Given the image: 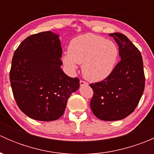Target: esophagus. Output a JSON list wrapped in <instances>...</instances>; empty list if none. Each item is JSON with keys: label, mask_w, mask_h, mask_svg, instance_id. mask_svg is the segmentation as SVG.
I'll return each instance as SVG.
<instances>
[{"label": "esophagus", "mask_w": 154, "mask_h": 154, "mask_svg": "<svg viewBox=\"0 0 154 154\" xmlns=\"http://www.w3.org/2000/svg\"><path fill=\"white\" fill-rule=\"evenodd\" d=\"M80 86H88V83H87L86 82L83 81V80H80Z\"/></svg>", "instance_id": "obj_1"}]
</instances>
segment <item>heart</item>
<instances>
[{"instance_id": "obj_1", "label": "heart", "mask_w": 154, "mask_h": 154, "mask_svg": "<svg viewBox=\"0 0 154 154\" xmlns=\"http://www.w3.org/2000/svg\"><path fill=\"white\" fill-rule=\"evenodd\" d=\"M118 57L119 48L116 43L100 35L87 33L71 40L63 61L71 71L77 70V64H83L85 78L99 82L111 74Z\"/></svg>"}]
</instances>
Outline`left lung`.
<instances>
[{"mask_svg":"<svg viewBox=\"0 0 154 154\" xmlns=\"http://www.w3.org/2000/svg\"><path fill=\"white\" fill-rule=\"evenodd\" d=\"M119 45L121 61L102 81L91 83V111L103 121H118L131 114L144 89L145 77L140 51L125 35L109 33Z\"/></svg>","mask_w":154,"mask_h":154,"instance_id":"obj_1","label":"left lung"}]
</instances>
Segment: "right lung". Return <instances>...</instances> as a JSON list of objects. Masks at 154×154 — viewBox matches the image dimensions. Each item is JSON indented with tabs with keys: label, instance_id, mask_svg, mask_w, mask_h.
I'll return each instance as SVG.
<instances>
[{
	"label": "right lung",
	"instance_id": "add662e5",
	"mask_svg": "<svg viewBox=\"0 0 154 154\" xmlns=\"http://www.w3.org/2000/svg\"><path fill=\"white\" fill-rule=\"evenodd\" d=\"M63 50L58 34L42 32L27 37L14 53L10 79L20 109L37 121L51 122L64 113L80 80L62 70Z\"/></svg>",
	"mask_w": 154,
	"mask_h": 154
}]
</instances>
